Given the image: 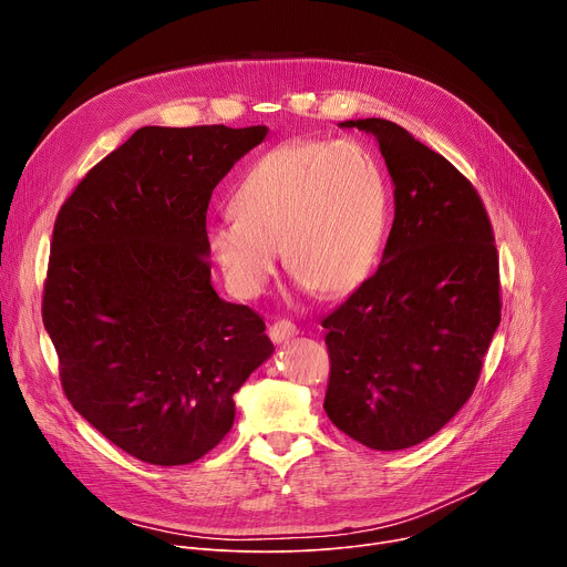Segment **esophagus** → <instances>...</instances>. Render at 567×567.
I'll list each match as a JSON object with an SVG mask.
<instances>
[{
  "mask_svg": "<svg viewBox=\"0 0 567 567\" xmlns=\"http://www.w3.org/2000/svg\"><path fill=\"white\" fill-rule=\"evenodd\" d=\"M296 334H298V328L293 326L291 320H276L274 326L269 328V337H271L274 343H287Z\"/></svg>",
  "mask_w": 567,
  "mask_h": 567,
  "instance_id": "1",
  "label": "esophagus"
}]
</instances>
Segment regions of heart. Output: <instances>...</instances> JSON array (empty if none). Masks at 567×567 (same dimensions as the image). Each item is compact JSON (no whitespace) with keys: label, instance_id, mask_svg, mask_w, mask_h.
Wrapping results in <instances>:
<instances>
[{"label":"heart","instance_id":"b5f03b06","mask_svg":"<svg viewBox=\"0 0 567 567\" xmlns=\"http://www.w3.org/2000/svg\"><path fill=\"white\" fill-rule=\"evenodd\" d=\"M235 215L213 219L206 247L228 289L260 296L285 269L326 298L354 291L372 271L388 226V188L359 141L287 143L239 182Z\"/></svg>","mask_w":567,"mask_h":567}]
</instances>
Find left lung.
Returning a JSON list of instances; mask_svg holds the SVG:
<instances>
[{
  "instance_id": "1",
  "label": "left lung",
  "mask_w": 567,
  "mask_h": 567,
  "mask_svg": "<svg viewBox=\"0 0 567 567\" xmlns=\"http://www.w3.org/2000/svg\"><path fill=\"white\" fill-rule=\"evenodd\" d=\"M372 134L394 186L379 269L322 318L332 424L374 451L415 446L471 396L501 326L498 251L475 188L435 150L385 118Z\"/></svg>"
}]
</instances>
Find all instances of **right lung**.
<instances>
[{
  "mask_svg": "<svg viewBox=\"0 0 567 567\" xmlns=\"http://www.w3.org/2000/svg\"><path fill=\"white\" fill-rule=\"evenodd\" d=\"M267 125L141 127L62 204L42 320L71 406L125 453L190 464L271 354L265 320L210 282L206 210Z\"/></svg>",
  "mask_w": 567,
  "mask_h": 567,
  "instance_id": "obj_1",
  "label": "right lung"
}]
</instances>
